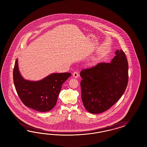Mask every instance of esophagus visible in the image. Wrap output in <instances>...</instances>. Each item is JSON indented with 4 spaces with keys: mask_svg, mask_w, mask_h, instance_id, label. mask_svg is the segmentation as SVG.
I'll return each instance as SVG.
<instances>
[{
    "mask_svg": "<svg viewBox=\"0 0 147 147\" xmlns=\"http://www.w3.org/2000/svg\"><path fill=\"white\" fill-rule=\"evenodd\" d=\"M73 77H74L75 78H78L79 77V73H78L77 71H74V72L73 73Z\"/></svg>",
    "mask_w": 147,
    "mask_h": 147,
    "instance_id": "34e87169",
    "label": "esophagus"
}]
</instances>
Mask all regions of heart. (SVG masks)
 Masks as SVG:
<instances>
[{
	"label": "heart",
	"instance_id": "heart-1",
	"mask_svg": "<svg viewBox=\"0 0 147 147\" xmlns=\"http://www.w3.org/2000/svg\"><path fill=\"white\" fill-rule=\"evenodd\" d=\"M92 64H93V65H94V63H92Z\"/></svg>",
	"mask_w": 147,
	"mask_h": 147
}]
</instances>
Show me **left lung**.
I'll use <instances>...</instances> for the list:
<instances>
[{
	"label": "left lung",
	"mask_w": 147,
	"mask_h": 147,
	"mask_svg": "<svg viewBox=\"0 0 147 147\" xmlns=\"http://www.w3.org/2000/svg\"><path fill=\"white\" fill-rule=\"evenodd\" d=\"M111 63H100L80 72L81 98L92 114L106 111L122 96L128 81V63L125 53L117 50Z\"/></svg>",
	"instance_id": "left-lung-1"
}]
</instances>
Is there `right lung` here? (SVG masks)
<instances>
[{
    "label": "right lung",
    "mask_w": 147,
    "mask_h": 147,
    "mask_svg": "<svg viewBox=\"0 0 147 147\" xmlns=\"http://www.w3.org/2000/svg\"><path fill=\"white\" fill-rule=\"evenodd\" d=\"M13 76L15 88L23 103L36 111L46 112L55 106L62 84L71 74L54 73L41 80H26L19 70L17 59L15 62Z\"/></svg>",
    "instance_id": "add662e5"
}]
</instances>
